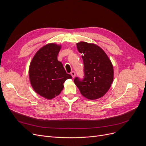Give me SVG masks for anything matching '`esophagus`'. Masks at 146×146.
Here are the masks:
<instances>
[{
	"label": "esophagus",
	"instance_id": "esophagus-1",
	"mask_svg": "<svg viewBox=\"0 0 146 146\" xmlns=\"http://www.w3.org/2000/svg\"><path fill=\"white\" fill-rule=\"evenodd\" d=\"M70 74L72 75V78H75V76H76V73H75V72H71V73H70Z\"/></svg>",
	"mask_w": 146,
	"mask_h": 146
}]
</instances>
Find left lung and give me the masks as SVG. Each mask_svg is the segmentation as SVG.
I'll return each mask as SVG.
<instances>
[{
  "label": "left lung",
  "instance_id": "1",
  "mask_svg": "<svg viewBox=\"0 0 146 146\" xmlns=\"http://www.w3.org/2000/svg\"><path fill=\"white\" fill-rule=\"evenodd\" d=\"M77 48L83 54L84 76L82 79L76 77L74 82L84 97L90 100L100 98L113 82L111 61L104 50L94 44L83 41L77 44Z\"/></svg>",
  "mask_w": 146,
  "mask_h": 146
}]
</instances>
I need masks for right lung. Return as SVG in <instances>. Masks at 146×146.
<instances>
[{
    "label": "right lung",
    "mask_w": 146,
    "mask_h": 146,
    "mask_svg": "<svg viewBox=\"0 0 146 146\" xmlns=\"http://www.w3.org/2000/svg\"><path fill=\"white\" fill-rule=\"evenodd\" d=\"M60 48V45L54 43L44 46L36 52L29 66V80L34 90L48 99L58 95L64 82L72 78L57 60Z\"/></svg>",
    "instance_id": "right-lung-1"
}]
</instances>
